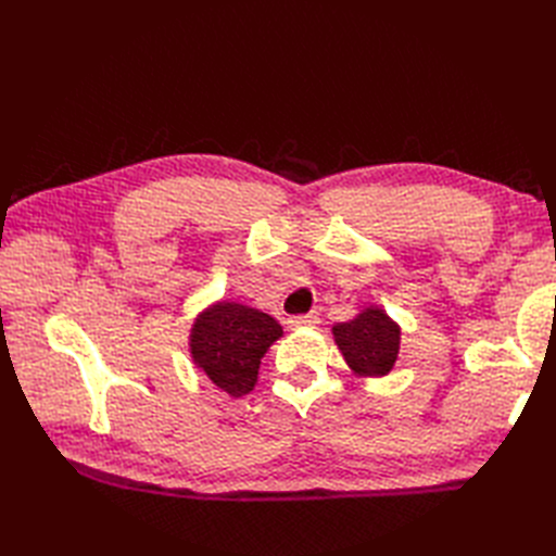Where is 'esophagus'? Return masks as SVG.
Wrapping results in <instances>:
<instances>
[{
    "mask_svg": "<svg viewBox=\"0 0 556 556\" xmlns=\"http://www.w3.org/2000/svg\"><path fill=\"white\" fill-rule=\"evenodd\" d=\"M319 325V317L315 313L308 315H296L288 319V327L290 329H315Z\"/></svg>",
    "mask_w": 556,
    "mask_h": 556,
    "instance_id": "1",
    "label": "esophagus"
}]
</instances>
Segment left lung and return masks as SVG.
I'll use <instances>...</instances> for the list:
<instances>
[{"instance_id":"obj_1","label":"left lung","mask_w":556,"mask_h":556,"mask_svg":"<svg viewBox=\"0 0 556 556\" xmlns=\"http://www.w3.org/2000/svg\"><path fill=\"white\" fill-rule=\"evenodd\" d=\"M350 371L359 378H382L392 371L401 345V327L378 306H368L348 323L331 327Z\"/></svg>"}]
</instances>
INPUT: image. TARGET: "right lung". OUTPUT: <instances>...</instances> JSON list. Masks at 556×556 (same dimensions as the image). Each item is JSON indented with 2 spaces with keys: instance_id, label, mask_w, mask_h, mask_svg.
<instances>
[{
  "instance_id": "add662e5",
  "label": "right lung",
  "mask_w": 556,
  "mask_h": 556,
  "mask_svg": "<svg viewBox=\"0 0 556 556\" xmlns=\"http://www.w3.org/2000/svg\"><path fill=\"white\" fill-rule=\"evenodd\" d=\"M280 336L282 327L268 313L237 301H215L194 317L190 355L215 387L243 396L255 387L262 357Z\"/></svg>"
}]
</instances>
